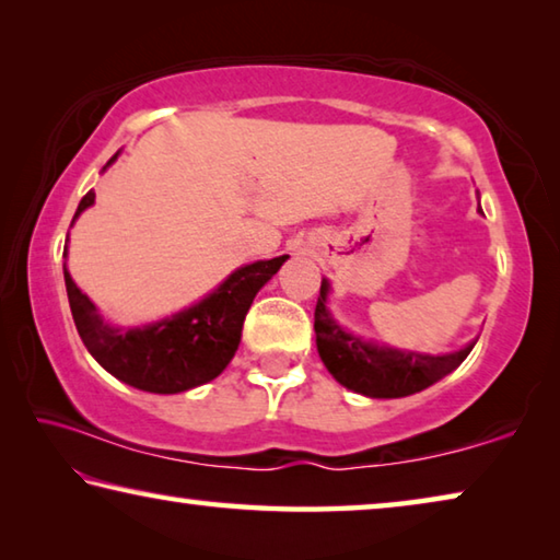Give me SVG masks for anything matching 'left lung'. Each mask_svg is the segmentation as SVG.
Masks as SVG:
<instances>
[{"label": "left lung", "mask_w": 560, "mask_h": 560, "mask_svg": "<svg viewBox=\"0 0 560 560\" xmlns=\"http://www.w3.org/2000/svg\"><path fill=\"white\" fill-rule=\"evenodd\" d=\"M328 279L320 281L314 314L318 355L336 381L365 397H407L442 381L464 363L477 338L459 350L442 355L417 353L363 340L338 324L328 311Z\"/></svg>", "instance_id": "1"}]
</instances>
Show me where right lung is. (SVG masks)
<instances>
[{"label":"right lung","mask_w":560,"mask_h":560,"mask_svg":"<svg viewBox=\"0 0 560 560\" xmlns=\"http://www.w3.org/2000/svg\"><path fill=\"white\" fill-rule=\"evenodd\" d=\"M116 160L118 153L103 170H108ZM93 202H96V192L91 189L79 202L71 226ZM287 259L289 257L283 254L277 259L244 264L189 308L160 318L155 324L132 328H118L103 320L96 303L75 287L66 264L63 281L75 330L89 353L98 360V365L106 368L120 383L138 387V390L175 395L214 381L230 365L240 348L246 311L259 289Z\"/></svg>","instance_id":"obj_1"}]
</instances>
